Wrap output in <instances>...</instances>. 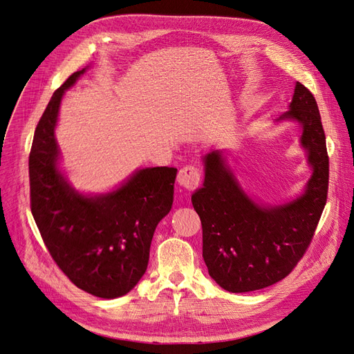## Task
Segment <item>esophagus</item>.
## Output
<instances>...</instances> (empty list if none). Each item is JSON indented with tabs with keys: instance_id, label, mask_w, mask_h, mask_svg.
Returning a JSON list of instances; mask_svg holds the SVG:
<instances>
[{
	"instance_id": "34e87169",
	"label": "esophagus",
	"mask_w": 354,
	"mask_h": 354,
	"mask_svg": "<svg viewBox=\"0 0 354 354\" xmlns=\"http://www.w3.org/2000/svg\"><path fill=\"white\" fill-rule=\"evenodd\" d=\"M201 181V174L199 169L194 165H186L185 168H181L177 174V183L186 189V190H195L199 186Z\"/></svg>"
}]
</instances>
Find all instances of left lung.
<instances>
[{"label":"left lung","mask_w":354,"mask_h":354,"mask_svg":"<svg viewBox=\"0 0 354 354\" xmlns=\"http://www.w3.org/2000/svg\"><path fill=\"white\" fill-rule=\"evenodd\" d=\"M301 125V146L312 177L298 198L264 205L246 195L223 151L203 156L205 178L192 195L202 223V257L208 273L229 292H250L282 281L303 259L328 196L329 158L317 103L295 84L289 111L276 122Z\"/></svg>","instance_id":"1"}]
</instances>
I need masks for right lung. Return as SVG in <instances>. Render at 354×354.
<instances>
[{
	"label": "right lung",
	"mask_w": 354,
	"mask_h": 354,
	"mask_svg": "<svg viewBox=\"0 0 354 354\" xmlns=\"http://www.w3.org/2000/svg\"><path fill=\"white\" fill-rule=\"evenodd\" d=\"M87 71L73 72L53 94L29 155L30 211L50 255L82 291L122 297L147 269L158 223L173 207L177 168H142L108 194L82 195L59 169L55 137L63 94Z\"/></svg>",
	"instance_id": "1"
}]
</instances>
